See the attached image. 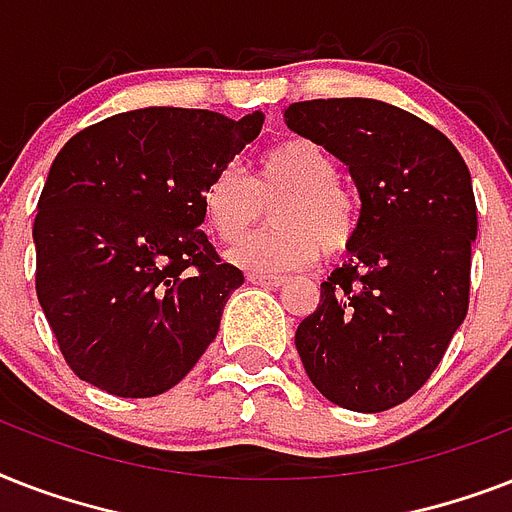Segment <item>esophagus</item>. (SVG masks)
<instances>
[{
	"label": "esophagus",
	"mask_w": 512,
	"mask_h": 512,
	"mask_svg": "<svg viewBox=\"0 0 512 512\" xmlns=\"http://www.w3.org/2000/svg\"><path fill=\"white\" fill-rule=\"evenodd\" d=\"M247 279L257 287H281L284 284V276H268V273H249Z\"/></svg>",
	"instance_id": "1"
}]
</instances>
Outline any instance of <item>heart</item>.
Masks as SVG:
<instances>
[{"label": "heart", "mask_w": 512, "mask_h": 512, "mask_svg": "<svg viewBox=\"0 0 512 512\" xmlns=\"http://www.w3.org/2000/svg\"><path fill=\"white\" fill-rule=\"evenodd\" d=\"M282 196L272 216L277 225L241 242L231 260L252 273H284L316 263L321 252L345 255L361 231V201L337 183V162L308 138H287L265 148L257 177L236 167L215 172L204 188L201 209L223 244H236L262 214V204Z\"/></svg>", "instance_id": "b5f03b06"}]
</instances>
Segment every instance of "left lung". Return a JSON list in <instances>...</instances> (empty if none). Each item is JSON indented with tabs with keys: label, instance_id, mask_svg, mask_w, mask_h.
<instances>
[{
	"label": "left lung",
	"instance_id": "8db88e82",
	"mask_svg": "<svg viewBox=\"0 0 512 512\" xmlns=\"http://www.w3.org/2000/svg\"><path fill=\"white\" fill-rule=\"evenodd\" d=\"M284 122L337 156L361 196L350 260L321 284L297 353L332 404L385 412L428 382L468 313V164L444 132L382 100H303Z\"/></svg>",
	"mask_w": 512,
	"mask_h": 512
}]
</instances>
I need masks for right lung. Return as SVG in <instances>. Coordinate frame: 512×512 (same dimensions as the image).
<instances>
[{
	"mask_svg": "<svg viewBox=\"0 0 512 512\" xmlns=\"http://www.w3.org/2000/svg\"><path fill=\"white\" fill-rule=\"evenodd\" d=\"M263 119L151 106L60 148L34 220L36 297L79 380L119 398L159 396L215 340L244 273L199 228L201 196Z\"/></svg>",
	"mask_w": 512,
	"mask_h": 512,
	"instance_id": "right-lung-1",
	"label": "right lung"
}]
</instances>
